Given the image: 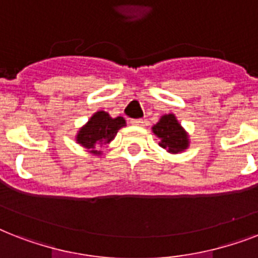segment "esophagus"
<instances>
[{"instance_id":"1","label":"esophagus","mask_w":258,"mask_h":258,"mask_svg":"<svg viewBox=\"0 0 258 258\" xmlns=\"http://www.w3.org/2000/svg\"><path fill=\"white\" fill-rule=\"evenodd\" d=\"M131 124L138 125V127H143V125H145V120H143V119H133V120H131Z\"/></svg>"}]
</instances>
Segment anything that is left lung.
<instances>
[{
    "label": "left lung",
    "instance_id": "obj_1",
    "mask_svg": "<svg viewBox=\"0 0 258 258\" xmlns=\"http://www.w3.org/2000/svg\"><path fill=\"white\" fill-rule=\"evenodd\" d=\"M153 133L159 138V146L170 154L183 153L190 146V137L174 113H165L153 125Z\"/></svg>",
    "mask_w": 258,
    "mask_h": 258
}]
</instances>
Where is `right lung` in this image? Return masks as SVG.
I'll return each instance as SVG.
<instances>
[{
    "mask_svg": "<svg viewBox=\"0 0 258 258\" xmlns=\"http://www.w3.org/2000/svg\"><path fill=\"white\" fill-rule=\"evenodd\" d=\"M124 125V117H111L105 111H97L89 117L86 124L79 128L75 139L88 153L100 157L103 154L100 149H104L109 142H112L117 131Z\"/></svg>",
    "mask_w": 258,
    "mask_h": 258,
    "instance_id": "right-lung-1",
    "label": "right lung"
}]
</instances>
